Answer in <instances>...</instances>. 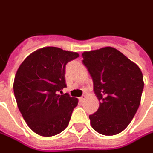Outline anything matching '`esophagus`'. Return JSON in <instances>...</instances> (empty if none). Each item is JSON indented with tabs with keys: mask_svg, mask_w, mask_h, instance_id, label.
Returning <instances> with one entry per match:
<instances>
[{
	"mask_svg": "<svg viewBox=\"0 0 153 153\" xmlns=\"http://www.w3.org/2000/svg\"><path fill=\"white\" fill-rule=\"evenodd\" d=\"M85 99H86V96H85V95H82L81 97H79V101H80V102H83Z\"/></svg>",
	"mask_w": 153,
	"mask_h": 153,
	"instance_id": "34e87169",
	"label": "esophagus"
}]
</instances>
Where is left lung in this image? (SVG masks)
Returning a JSON list of instances; mask_svg holds the SVG:
<instances>
[{"label":"left lung","instance_id":"1","mask_svg":"<svg viewBox=\"0 0 153 153\" xmlns=\"http://www.w3.org/2000/svg\"><path fill=\"white\" fill-rule=\"evenodd\" d=\"M82 62L93 81L98 110L89 116L95 131L105 136L120 133L138 109L144 82L137 65L113 47L82 53Z\"/></svg>","mask_w":153,"mask_h":153}]
</instances>
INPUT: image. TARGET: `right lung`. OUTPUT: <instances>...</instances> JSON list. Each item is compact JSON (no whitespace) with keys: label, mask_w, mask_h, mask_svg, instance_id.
Masks as SVG:
<instances>
[{"label":"right lung","mask_w":153,"mask_h":153,"mask_svg":"<svg viewBox=\"0 0 153 153\" xmlns=\"http://www.w3.org/2000/svg\"><path fill=\"white\" fill-rule=\"evenodd\" d=\"M78 56L76 52L48 46L29 55L19 66L15 97L23 118L36 134L51 137L68 126L78 100L58 91L66 87V65Z\"/></svg>","instance_id":"1"}]
</instances>
